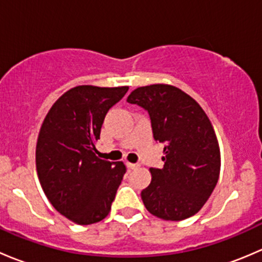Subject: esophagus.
I'll list each match as a JSON object with an SVG mask.
<instances>
[{
  "label": "esophagus",
  "mask_w": 262,
  "mask_h": 262,
  "mask_svg": "<svg viewBox=\"0 0 262 262\" xmlns=\"http://www.w3.org/2000/svg\"><path fill=\"white\" fill-rule=\"evenodd\" d=\"M125 165H126V167H128V168H130V170H134V168H138V167H139V165H137V163H130V162H126Z\"/></svg>",
  "instance_id": "1"
}]
</instances>
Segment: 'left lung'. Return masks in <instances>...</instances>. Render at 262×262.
I'll list each match as a JSON object with an SVG mask.
<instances>
[{
    "instance_id": "obj_1",
    "label": "left lung",
    "mask_w": 262,
    "mask_h": 262,
    "mask_svg": "<svg viewBox=\"0 0 262 262\" xmlns=\"http://www.w3.org/2000/svg\"><path fill=\"white\" fill-rule=\"evenodd\" d=\"M126 101L146 109L153 138L162 143V168L141 192L144 207L163 221H182L203 208L221 172V150L209 118L199 104L171 84L138 87Z\"/></svg>"
}]
</instances>
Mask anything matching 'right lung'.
Masks as SVG:
<instances>
[{"instance_id":"obj_1","label":"right lung","mask_w":262,"mask_h":262,"mask_svg":"<svg viewBox=\"0 0 262 262\" xmlns=\"http://www.w3.org/2000/svg\"><path fill=\"white\" fill-rule=\"evenodd\" d=\"M129 87L82 84L53 104L41 124L35 162L39 181L50 204L73 223L102 221L112 209L126 168L95 155L110 107Z\"/></svg>"}]
</instances>
